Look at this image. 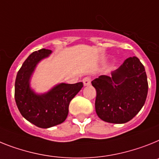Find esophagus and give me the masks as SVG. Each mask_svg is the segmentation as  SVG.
I'll return each mask as SVG.
<instances>
[{
    "instance_id": "34e87169",
    "label": "esophagus",
    "mask_w": 159,
    "mask_h": 159,
    "mask_svg": "<svg viewBox=\"0 0 159 159\" xmlns=\"http://www.w3.org/2000/svg\"><path fill=\"white\" fill-rule=\"evenodd\" d=\"M82 82H83V84L85 86H90V82H91V79H90V77H84L83 80H82Z\"/></svg>"
}]
</instances>
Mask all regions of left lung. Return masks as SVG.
<instances>
[{
    "label": "left lung",
    "instance_id": "left-lung-1",
    "mask_svg": "<svg viewBox=\"0 0 159 159\" xmlns=\"http://www.w3.org/2000/svg\"><path fill=\"white\" fill-rule=\"evenodd\" d=\"M111 76L93 80L96 90L95 111L102 120L125 124L131 120L144 106L148 82L145 67L136 57H129Z\"/></svg>",
    "mask_w": 159,
    "mask_h": 159
}]
</instances>
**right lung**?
<instances>
[{"label": "right lung", "mask_w": 159, "mask_h": 159, "mask_svg": "<svg viewBox=\"0 0 159 159\" xmlns=\"http://www.w3.org/2000/svg\"><path fill=\"white\" fill-rule=\"evenodd\" d=\"M52 52L43 48L31 53L22 64L15 80L14 97L20 113L26 120L42 129L63 123L69 113V102L83 87L82 82H62L42 94L32 89L30 79L37 65Z\"/></svg>", "instance_id": "add662e5"}]
</instances>
